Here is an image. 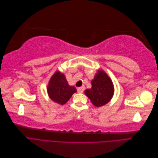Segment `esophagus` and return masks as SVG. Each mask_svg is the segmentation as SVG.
I'll return each instance as SVG.
<instances>
[{
	"label": "esophagus",
	"instance_id": "34e87169",
	"mask_svg": "<svg viewBox=\"0 0 158 158\" xmlns=\"http://www.w3.org/2000/svg\"><path fill=\"white\" fill-rule=\"evenodd\" d=\"M84 86H82V87H80V88H78V89H77V91H78V93H82L83 92H84Z\"/></svg>",
	"mask_w": 158,
	"mask_h": 158
}]
</instances>
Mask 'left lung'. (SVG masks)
Instances as JSON below:
<instances>
[{"label": "left lung", "instance_id": "obj_1", "mask_svg": "<svg viewBox=\"0 0 158 158\" xmlns=\"http://www.w3.org/2000/svg\"><path fill=\"white\" fill-rule=\"evenodd\" d=\"M92 88L84 91V94L95 107H102L109 103L114 95V85L106 72L98 70L91 81Z\"/></svg>", "mask_w": 158, "mask_h": 158}]
</instances>
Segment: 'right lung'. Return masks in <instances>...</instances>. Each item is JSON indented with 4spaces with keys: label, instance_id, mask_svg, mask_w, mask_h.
<instances>
[{
    "label": "right lung",
    "instance_id": "1",
    "mask_svg": "<svg viewBox=\"0 0 158 158\" xmlns=\"http://www.w3.org/2000/svg\"><path fill=\"white\" fill-rule=\"evenodd\" d=\"M49 98L56 103L64 105L67 102L76 89L70 85L63 73L56 70L51 77L47 88Z\"/></svg>",
    "mask_w": 158,
    "mask_h": 158
}]
</instances>
